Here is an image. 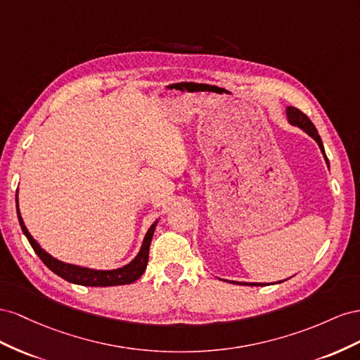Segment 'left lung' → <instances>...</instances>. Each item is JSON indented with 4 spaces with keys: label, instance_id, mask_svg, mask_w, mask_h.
Listing matches in <instances>:
<instances>
[{
    "label": "left lung",
    "instance_id": "left-lung-1",
    "mask_svg": "<svg viewBox=\"0 0 360 360\" xmlns=\"http://www.w3.org/2000/svg\"><path fill=\"white\" fill-rule=\"evenodd\" d=\"M286 117H288V122L291 123V125L294 127H299L300 129H303L307 136H311L316 143L318 146H320L323 155H324V160L327 162V167H328V160L326 157V152H324V146H323V141H321V137L320 134H318V131L315 128L314 123L311 122V119L307 117L304 112H302L299 108L295 107H286ZM231 283H240V285H250V286H259V285H264V283H249V282H231ZM281 283V282H279Z\"/></svg>",
    "mask_w": 360,
    "mask_h": 360
}]
</instances>
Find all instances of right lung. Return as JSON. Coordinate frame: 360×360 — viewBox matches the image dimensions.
I'll return each instance as SVG.
<instances>
[{"label":"right lung","mask_w":360,"mask_h":360,"mask_svg":"<svg viewBox=\"0 0 360 360\" xmlns=\"http://www.w3.org/2000/svg\"><path fill=\"white\" fill-rule=\"evenodd\" d=\"M16 212H18L20 229H22L28 243L32 244L36 255L42 259V262L48 266V269L53 273H56L57 276H60L61 279H65L70 283L83 285V286H116V285H128V283L136 282L146 270L150 241L158 223V220L153 221V224L145 235V240H143L140 252L129 264L115 270H94V269H87V266H79V265L58 261L54 258V256H51L48 252H45L42 248H40L39 243L32 237V233H30L28 229L25 228L22 217H20L19 207H18V194H16Z\"/></svg>","instance_id":"add662e5"}]
</instances>
